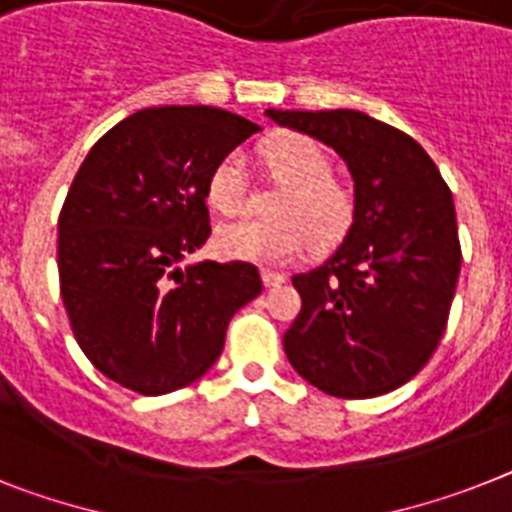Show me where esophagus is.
Instances as JSON below:
<instances>
[{"instance_id": "obj_1", "label": "esophagus", "mask_w": 512, "mask_h": 512, "mask_svg": "<svg viewBox=\"0 0 512 512\" xmlns=\"http://www.w3.org/2000/svg\"><path fill=\"white\" fill-rule=\"evenodd\" d=\"M286 281V276H283V273H278V270H268V268H263V283L265 286H281V283Z\"/></svg>"}]
</instances>
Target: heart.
<instances>
[{
  "label": "heart",
  "mask_w": 512,
  "mask_h": 512,
  "mask_svg": "<svg viewBox=\"0 0 512 512\" xmlns=\"http://www.w3.org/2000/svg\"><path fill=\"white\" fill-rule=\"evenodd\" d=\"M265 169L286 184L278 197L276 221L236 218L221 223L213 234V247L226 260L260 265L291 263L309 242L317 247L336 244L351 226V192L330 176L325 150L307 135L283 132L260 150ZM247 195V174L239 153H229L210 169L205 182L208 205L218 213H239Z\"/></svg>",
  "instance_id": "b5f03b06"
}]
</instances>
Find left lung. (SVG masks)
<instances>
[{"label":"left lung","mask_w":512,"mask_h":512,"mask_svg":"<svg viewBox=\"0 0 512 512\" xmlns=\"http://www.w3.org/2000/svg\"><path fill=\"white\" fill-rule=\"evenodd\" d=\"M265 114L336 150L354 179L343 244L291 278L302 312L283 351L309 385L336 398L401 388L435 354L461 273L448 184L414 137L364 111Z\"/></svg>","instance_id":"8db88e82"}]
</instances>
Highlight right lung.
Listing matches in <instances>:
<instances>
[{
	"mask_svg": "<svg viewBox=\"0 0 512 512\" xmlns=\"http://www.w3.org/2000/svg\"><path fill=\"white\" fill-rule=\"evenodd\" d=\"M255 132L216 106H158L85 156L59 216V283L80 349L109 380L143 395L200 380L263 291L249 263L182 268L210 236V169Z\"/></svg>",
	"mask_w": 512,
	"mask_h": 512,
	"instance_id": "add662e5",
	"label": "right lung"
}]
</instances>
